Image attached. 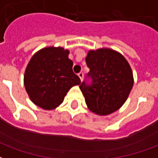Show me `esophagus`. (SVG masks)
Listing matches in <instances>:
<instances>
[{"mask_svg":"<svg viewBox=\"0 0 158 158\" xmlns=\"http://www.w3.org/2000/svg\"><path fill=\"white\" fill-rule=\"evenodd\" d=\"M78 76H79V79H80V80L82 81L83 78H84V73H83L82 72H80L79 73V74H78Z\"/></svg>","mask_w":158,"mask_h":158,"instance_id":"1","label":"esophagus"}]
</instances>
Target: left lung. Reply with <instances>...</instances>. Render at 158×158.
<instances>
[{
	"mask_svg": "<svg viewBox=\"0 0 158 158\" xmlns=\"http://www.w3.org/2000/svg\"><path fill=\"white\" fill-rule=\"evenodd\" d=\"M85 61L92 84L89 85L84 81L79 88L89 110L100 116L118 111L128 99L134 85L128 61L110 48L89 50Z\"/></svg>",
	"mask_w": 158,
	"mask_h": 158,
	"instance_id": "obj_1",
	"label": "left lung"
}]
</instances>
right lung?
<instances>
[{"instance_id": "right-lung-1", "label": "right lung", "mask_w": 158, "mask_h": 158, "mask_svg": "<svg viewBox=\"0 0 158 158\" xmlns=\"http://www.w3.org/2000/svg\"><path fill=\"white\" fill-rule=\"evenodd\" d=\"M69 51L61 46H48L35 52L26 67L23 84L35 105L44 110L60 106L73 86L80 79L73 72Z\"/></svg>"}]
</instances>
